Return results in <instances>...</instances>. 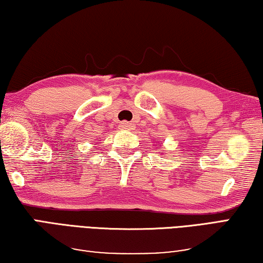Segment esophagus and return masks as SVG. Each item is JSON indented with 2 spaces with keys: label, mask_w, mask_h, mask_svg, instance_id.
Masks as SVG:
<instances>
[{
  "label": "esophagus",
  "mask_w": 263,
  "mask_h": 263,
  "mask_svg": "<svg viewBox=\"0 0 263 263\" xmlns=\"http://www.w3.org/2000/svg\"><path fill=\"white\" fill-rule=\"evenodd\" d=\"M120 127L121 129H126V130H130V129H134V124L132 122H127V121H123L120 124Z\"/></svg>",
  "instance_id": "34e87169"
}]
</instances>
